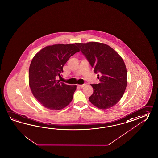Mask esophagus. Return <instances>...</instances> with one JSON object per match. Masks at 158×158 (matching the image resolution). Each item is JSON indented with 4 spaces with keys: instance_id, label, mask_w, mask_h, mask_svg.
I'll return each mask as SVG.
<instances>
[{
    "instance_id": "esophagus-1",
    "label": "esophagus",
    "mask_w": 158,
    "mask_h": 158,
    "mask_svg": "<svg viewBox=\"0 0 158 158\" xmlns=\"http://www.w3.org/2000/svg\"><path fill=\"white\" fill-rule=\"evenodd\" d=\"M85 85V84H78V85H77V86H78V87H79L81 88L83 87H84Z\"/></svg>"
}]
</instances>
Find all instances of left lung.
Instances as JSON below:
<instances>
[{"label": "left lung", "mask_w": 158, "mask_h": 158, "mask_svg": "<svg viewBox=\"0 0 158 158\" xmlns=\"http://www.w3.org/2000/svg\"><path fill=\"white\" fill-rule=\"evenodd\" d=\"M82 54L98 73L100 83L91 84L94 88L89 100L99 109L116 105L122 98L127 85V71L123 58L116 51L103 43H77Z\"/></svg>", "instance_id": "obj_1"}]
</instances>
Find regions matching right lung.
Returning a JSON list of instances; mask_svg holds the SVG:
<instances>
[{
  "label": "right lung",
  "instance_id": "add662e5",
  "mask_svg": "<svg viewBox=\"0 0 158 158\" xmlns=\"http://www.w3.org/2000/svg\"><path fill=\"white\" fill-rule=\"evenodd\" d=\"M80 50L73 44L48 46L33 57L29 70V84L32 94L44 106L53 110L65 108L72 101L75 85L56 80L63 67Z\"/></svg>",
  "mask_w": 158,
  "mask_h": 158
}]
</instances>
